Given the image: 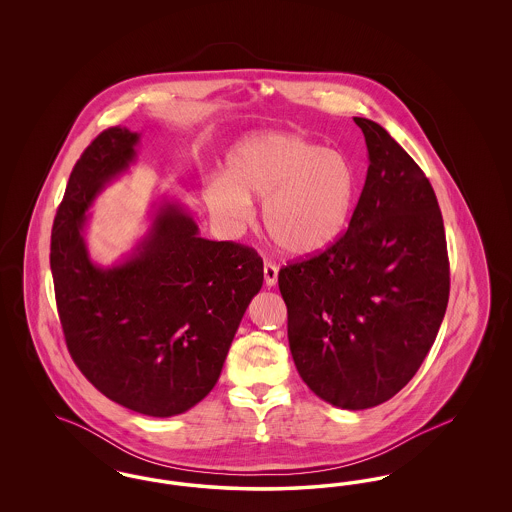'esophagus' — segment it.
Returning a JSON list of instances; mask_svg holds the SVG:
<instances>
[{"label": "esophagus", "instance_id": "1", "mask_svg": "<svg viewBox=\"0 0 512 512\" xmlns=\"http://www.w3.org/2000/svg\"><path fill=\"white\" fill-rule=\"evenodd\" d=\"M263 272H265V282H267V286H270V288L276 286V282H278V267H276V263L265 261Z\"/></svg>", "mask_w": 512, "mask_h": 512}]
</instances>
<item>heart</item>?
<instances>
[{"label":"heart","mask_w":512,"mask_h":512,"mask_svg":"<svg viewBox=\"0 0 512 512\" xmlns=\"http://www.w3.org/2000/svg\"><path fill=\"white\" fill-rule=\"evenodd\" d=\"M357 195L349 157L295 134L245 138L226 159L224 180L205 199L213 215L230 224L251 219V201H263L268 236L282 251L309 257L345 232Z\"/></svg>","instance_id":"b5f03b06"}]
</instances>
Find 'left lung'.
<instances>
[{
    "mask_svg": "<svg viewBox=\"0 0 512 512\" xmlns=\"http://www.w3.org/2000/svg\"><path fill=\"white\" fill-rule=\"evenodd\" d=\"M368 171L336 244L278 272L288 340L303 382L349 411L403 390L438 336L449 257L426 174L378 122L355 117Z\"/></svg>",
    "mask_w": 512,
    "mask_h": 512,
    "instance_id": "obj_1",
    "label": "left lung"
}]
</instances>
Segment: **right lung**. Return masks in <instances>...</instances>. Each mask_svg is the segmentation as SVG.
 I'll use <instances>...</instances> for the list:
<instances>
[{
    "mask_svg": "<svg viewBox=\"0 0 512 512\" xmlns=\"http://www.w3.org/2000/svg\"><path fill=\"white\" fill-rule=\"evenodd\" d=\"M138 132L113 126L76 161L51 230L57 313L74 365L105 397L147 416L186 413L215 388L245 309L263 286V259L199 236L165 201L134 253L111 268L82 238L96 195L136 159Z\"/></svg>",
    "mask_w": 512,
    "mask_h": 512,
    "instance_id": "1",
    "label": "right lung"
}]
</instances>
